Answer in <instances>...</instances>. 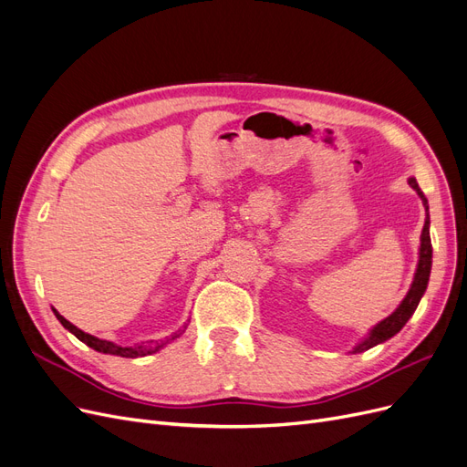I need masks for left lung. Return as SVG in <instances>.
<instances>
[{
  "label": "left lung",
  "instance_id": "8db88e82",
  "mask_svg": "<svg viewBox=\"0 0 467 467\" xmlns=\"http://www.w3.org/2000/svg\"><path fill=\"white\" fill-rule=\"evenodd\" d=\"M410 186L417 192V195L420 200H423V205H425V212H429V202L425 198V193L420 192L417 180L415 178H410ZM429 213L425 217V227H423V233H420V246H419V262H417V272H415V277H413V283L411 287L408 291V295H405V298L401 300V305L388 316V318H384L382 322L376 324L368 336L357 343L351 353H363L370 348H374V345L379 343H384L386 339L394 337L400 329L408 324V320L413 316V312L417 310L419 306V300L420 296L425 295L427 291V285H429V277H431V265H432V244H431V236H429Z\"/></svg>",
  "mask_w": 467,
  "mask_h": 467
}]
</instances>
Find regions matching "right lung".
I'll return each mask as SVG.
<instances>
[{"instance_id":"1","label":"right lung","mask_w":467,"mask_h":467,"mask_svg":"<svg viewBox=\"0 0 467 467\" xmlns=\"http://www.w3.org/2000/svg\"><path fill=\"white\" fill-rule=\"evenodd\" d=\"M54 310V314H56V318L62 322V326L67 329V332H71L75 337H78L79 341H83L85 345H88V348L91 349H95V351H99V353H107V355H118V357H128V358H135V357H145V355H153V353H157L161 348H164V345H167L171 339H176L180 334L184 332L186 329V326L180 329V332H176V334H172L171 336V339H167V341H147V343H140V345H133V348H122V345H116V343H112V341H107V339H99V337H95V336H91V334H85L83 329H79L78 326H73L71 322H67L62 314H59L56 308H52Z\"/></svg>"}]
</instances>
